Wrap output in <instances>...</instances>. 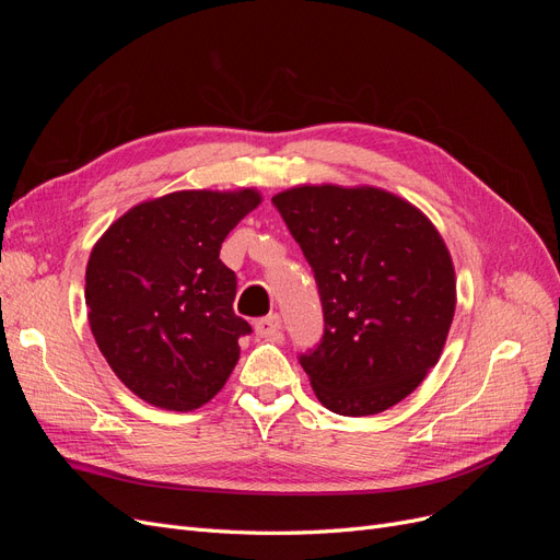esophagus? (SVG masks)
<instances>
[{
  "mask_svg": "<svg viewBox=\"0 0 560 560\" xmlns=\"http://www.w3.org/2000/svg\"><path fill=\"white\" fill-rule=\"evenodd\" d=\"M254 331H257L259 338H266V341H280V331H282V319L278 313H270L261 319L254 322Z\"/></svg>",
  "mask_w": 560,
  "mask_h": 560,
  "instance_id": "esophagus-1",
  "label": "esophagus"
}]
</instances>
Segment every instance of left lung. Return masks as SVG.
Segmentation results:
<instances>
[{"mask_svg": "<svg viewBox=\"0 0 560 560\" xmlns=\"http://www.w3.org/2000/svg\"><path fill=\"white\" fill-rule=\"evenodd\" d=\"M308 259L325 311L322 343L301 354L315 397L338 416H374L425 381L455 313L442 233L378 186L301 184L273 196Z\"/></svg>", "mask_w": 560, "mask_h": 560, "instance_id": "8db88e82", "label": "left lung"}]
</instances>
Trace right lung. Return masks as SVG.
I'll use <instances>...</instances> for the list:
<instances>
[{
    "label": "right lung",
    "instance_id": "add662e5",
    "mask_svg": "<svg viewBox=\"0 0 560 560\" xmlns=\"http://www.w3.org/2000/svg\"><path fill=\"white\" fill-rule=\"evenodd\" d=\"M257 189L173 191L130 208L86 266L89 325L132 395L165 411L208 404L238 364L252 327L233 313L226 235L257 210Z\"/></svg>",
    "mask_w": 560,
    "mask_h": 560
}]
</instances>
